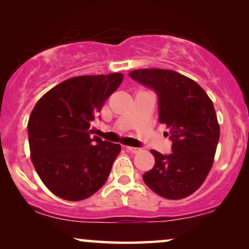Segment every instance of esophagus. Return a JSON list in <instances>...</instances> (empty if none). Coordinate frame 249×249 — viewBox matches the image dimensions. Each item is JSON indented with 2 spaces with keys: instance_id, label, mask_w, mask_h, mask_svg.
<instances>
[{
  "instance_id": "1",
  "label": "esophagus",
  "mask_w": 249,
  "mask_h": 249,
  "mask_svg": "<svg viewBox=\"0 0 249 249\" xmlns=\"http://www.w3.org/2000/svg\"><path fill=\"white\" fill-rule=\"evenodd\" d=\"M125 149L127 150V152H130V153H133V154H137V153H139L140 152V148H135V147H128V146H126L125 147Z\"/></svg>"
}]
</instances>
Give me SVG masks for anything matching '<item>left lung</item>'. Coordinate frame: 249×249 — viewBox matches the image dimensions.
<instances>
[{
  "label": "left lung",
  "mask_w": 249,
  "mask_h": 249,
  "mask_svg": "<svg viewBox=\"0 0 249 249\" xmlns=\"http://www.w3.org/2000/svg\"><path fill=\"white\" fill-rule=\"evenodd\" d=\"M128 75L157 93L159 121L169 128L174 150H150L155 165L143 181L160 196L184 199L199 190L215 160L221 132L213 101L199 84L176 71L141 69Z\"/></svg>",
  "instance_id": "left-lung-1"
}]
</instances>
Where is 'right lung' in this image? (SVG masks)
Listing matches in <instances>:
<instances>
[{"mask_svg": "<svg viewBox=\"0 0 249 249\" xmlns=\"http://www.w3.org/2000/svg\"><path fill=\"white\" fill-rule=\"evenodd\" d=\"M124 75H80L53 87L28 119L31 160L46 187L69 201L87 199L101 188L121 144L90 138V122Z\"/></svg>", "mask_w": 249, "mask_h": 249, "instance_id": "add662e5", "label": "right lung"}]
</instances>
